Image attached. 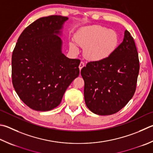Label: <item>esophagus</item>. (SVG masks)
<instances>
[{
  "label": "esophagus",
  "mask_w": 153,
  "mask_h": 153,
  "mask_svg": "<svg viewBox=\"0 0 153 153\" xmlns=\"http://www.w3.org/2000/svg\"><path fill=\"white\" fill-rule=\"evenodd\" d=\"M85 66V63H84V62H80V63H79V69L80 70H81V69L84 68Z\"/></svg>",
  "instance_id": "obj_1"
}]
</instances>
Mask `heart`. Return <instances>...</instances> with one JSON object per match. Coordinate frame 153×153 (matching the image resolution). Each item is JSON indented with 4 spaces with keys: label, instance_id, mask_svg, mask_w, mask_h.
<instances>
[{
    "label": "heart",
    "instance_id": "b5f03b06",
    "mask_svg": "<svg viewBox=\"0 0 153 153\" xmlns=\"http://www.w3.org/2000/svg\"><path fill=\"white\" fill-rule=\"evenodd\" d=\"M76 41L85 48L84 55L88 59L98 62L106 59L117 48L119 43L118 33L101 25L85 27L76 36ZM71 51L78 52L74 43H69Z\"/></svg>",
    "mask_w": 153,
    "mask_h": 153
}]
</instances>
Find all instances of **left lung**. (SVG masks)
<instances>
[{
    "instance_id": "left-lung-1",
    "label": "left lung",
    "mask_w": 153,
    "mask_h": 153,
    "mask_svg": "<svg viewBox=\"0 0 153 153\" xmlns=\"http://www.w3.org/2000/svg\"><path fill=\"white\" fill-rule=\"evenodd\" d=\"M139 68L134 41L126 30L123 43L109 57L82 69L87 107L98 115L118 112L134 96Z\"/></svg>"
}]
</instances>
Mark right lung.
I'll list each match as a JSON object with an SVG mask.
<instances>
[{"label":"right lung","mask_w":153,"mask_h":153,"mask_svg":"<svg viewBox=\"0 0 153 153\" xmlns=\"http://www.w3.org/2000/svg\"><path fill=\"white\" fill-rule=\"evenodd\" d=\"M68 17L51 15L26 27L12 55V82L27 106L49 111L62 102L68 86L79 76L80 60L62 53L59 30Z\"/></svg>","instance_id":"add662e5"}]
</instances>
